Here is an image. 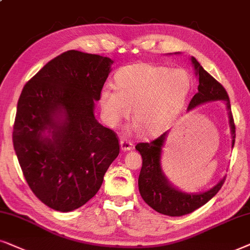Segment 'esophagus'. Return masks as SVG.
I'll use <instances>...</instances> for the list:
<instances>
[{"label":"esophagus","instance_id":"34e87169","mask_svg":"<svg viewBox=\"0 0 250 250\" xmlns=\"http://www.w3.org/2000/svg\"><path fill=\"white\" fill-rule=\"evenodd\" d=\"M120 145H121V149L122 151H130L134 147V144L130 141H127V139H121L120 141Z\"/></svg>","mask_w":250,"mask_h":250}]
</instances>
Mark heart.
<instances>
[{
	"label": "heart",
	"instance_id": "b5f03b06",
	"mask_svg": "<svg viewBox=\"0 0 250 250\" xmlns=\"http://www.w3.org/2000/svg\"><path fill=\"white\" fill-rule=\"evenodd\" d=\"M114 81L115 89L105 86L99 96L105 121L118 127L134 107V119L148 135L159 134L175 121L192 88L186 69L146 62L120 69Z\"/></svg>",
	"mask_w": 250,
	"mask_h": 250
}]
</instances>
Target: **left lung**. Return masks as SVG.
Masks as SVG:
<instances>
[{"mask_svg": "<svg viewBox=\"0 0 250 250\" xmlns=\"http://www.w3.org/2000/svg\"><path fill=\"white\" fill-rule=\"evenodd\" d=\"M191 62L199 79L198 92L189 102L188 111L205 103L223 101L229 111V127L232 134V147L235 142V125L231 113V104L226 90L221 83L212 78L194 57ZM167 132L151 143H138L136 149L141 153L143 165L138 177V188L142 198L155 211L167 216H183L194 211L210 200L224 184L225 177L214 188L202 193H185L174 188L161 169V152Z\"/></svg>", "mask_w": 250, "mask_h": 250, "instance_id": "obj_1", "label": "left lung"}]
</instances>
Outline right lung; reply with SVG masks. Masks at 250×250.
I'll use <instances>...</instances> for the list:
<instances>
[{
    "label": "right lung",
    "instance_id": "obj_1",
    "mask_svg": "<svg viewBox=\"0 0 250 250\" xmlns=\"http://www.w3.org/2000/svg\"><path fill=\"white\" fill-rule=\"evenodd\" d=\"M112 64L69 50L43 66L19 97L13 147L29 188L55 210L94 198L120 153L118 136L94 115Z\"/></svg>",
    "mask_w": 250,
    "mask_h": 250
}]
</instances>
